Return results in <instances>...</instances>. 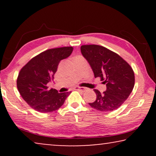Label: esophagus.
<instances>
[{
	"label": "esophagus",
	"instance_id": "obj_1",
	"mask_svg": "<svg viewBox=\"0 0 156 156\" xmlns=\"http://www.w3.org/2000/svg\"><path fill=\"white\" fill-rule=\"evenodd\" d=\"M75 90H77V91H84L86 90V89L84 88V87H76L75 88H74Z\"/></svg>",
	"mask_w": 156,
	"mask_h": 156
}]
</instances>
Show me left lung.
<instances>
[{
	"label": "left lung",
	"instance_id": "8db88e82",
	"mask_svg": "<svg viewBox=\"0 0 156 156\" xmlns=\"http://www.w3.org/2000/svg\"><path fill=\"white\" fill-rule=\"evenodd\" d=\"M81 52L87 59L96 77H100L106 90L101 93L94 89L97 99L89 103L101 112H112L122 105L129 97L135 84L131 66L118 54L97 44L81 46Z\"/></svg>",
	"mask_w": 156,
	"mask_h": 156
}]
</instances>
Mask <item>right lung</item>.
Masks as SVG:
<instances>
[{"instance_id":"right-lung-1","label":"right lung","mask_w":156,"mask_h":156,"mask_svg":"<svg viewBox=\"0 0 156 156\" xmlns=\"http://www.w3.org/2000/svg\"><path fill=\"white\" fill-rule=\"evenodd\" d=\"M73 51L72 47H63L45 50L32 58L19 72L17 87L28 105L40 113L52 112L63 105L69 92L58 93L48 89L53 80L59 62L67 58Z\"/></svg>"}]
</instances>
